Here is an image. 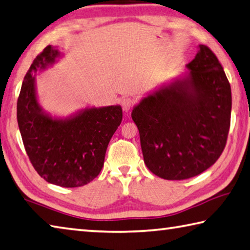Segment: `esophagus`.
Masks as SVG:
<instances>
[{"mask_svg":"<svg viewBox=\"0 0 250 250\" xmlns=\"http://www.w3.org/2000/svg\"><path fill=\"white\" fill-rule=\"evenodd\" d=\"M133 104H134L133 99H131V98H129V97L124 98V99H122V102H121L122 109H124L125 111H129V110L131 109V108L133 107Z\"/></svg>","mask_w":250,"mask_h":250,"instance_id":"esophagus-1","label":"esophagus"}]
</instances>
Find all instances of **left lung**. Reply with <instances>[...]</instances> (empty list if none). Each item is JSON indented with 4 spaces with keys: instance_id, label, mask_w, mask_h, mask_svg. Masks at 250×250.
<instances>
[{
    "instance_id": "8db88e82",
    "label": "left lung",
    "mask_w": 250,
    "mask_h": 250,
    "mask_svg": "<svg viewBox=\"0 0 250 250\" xmlns=\"http://www.w3.org/2000/svg\"><path fill=\"white\" fill-rule=\"evenodd\" d=\"M183 78L133 107L144 163L154 175L183 180L201 174L221 156L230 125L232 92L210 49L199 50Z\"/></svg>"
}]
</instances>
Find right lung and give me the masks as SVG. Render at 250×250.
<instances>
[{
    "label": "right lung",
    "mask_w": 250,
    "mask_h": 250,
    "mask_svg": "<svg viewBox=\"0 0 250 250\" xmlns=\"http://www.w3.org/2000/svg\"><path fill=\"white\" fill-rule=\"evenodd\" d=\"M62 53L48 46L35 59L17 101V122L27 155L40 177L65 188L81 187L101 172L107 146L122 120L121 106L86 107L66 118L40 106L37 71L54 64Z\"/></svg>",
    "instance_id": "add662e5"
}]
</instances>
